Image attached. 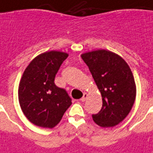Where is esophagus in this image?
<instances>
[{"label": "esophagus", "instance_id": "esophagus-1", "mask_svg": "<svg viewBox=\"0 0 153 153\" xmlns=\"http://www.w3.org/2000/svg\"><path fill=\"white\" fill-rule=\"evenodd\" d=\"M87 96H88L87 93H84V94H83V97L81 98V102H85V101H86V99L87 98Z\"/></svg>", "mask_w": 153, "mask_h": 153}]
</instances>
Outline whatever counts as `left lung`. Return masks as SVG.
<instances>
[{"label":"left lung","instance_id":"left-lung-1","mask_svg":"<svg viewBox=\"0 0 153 153\" xmlns=\"http://www.w3.org/2000/svg\"><path fill=\"white\" fill-rule=\"evenodd\" d=\"M102 97V107L92 115L96 124L111 127L126 118L136 99V84L131 69L120 56L107 50L82 54Z\"/></svg>","mask_w":153,"mask_h":153}]
</instances>
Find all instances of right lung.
<instances>
[{"label":"right lung","instance_id":"right-lung-1","mask_svg":"<svg viewBox=\"0 0 153 153\" xmlns=\"http://www.w3.org/2000/svg\"><path fill=\"white\" fill-rule=\"evenodd\" d=\"M67 56L62 51H46L35 57L23 72L18 88L19 103L26 118L36 126L53 128L71 105L66 91L54 82Z\"/></svg>","mask_w":153,"mask_h":153}]
</instances>
